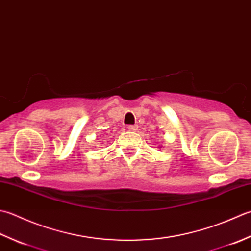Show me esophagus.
Masks as SVG:
<instances>
[{
    "label": "esophagus",
    "mask_w": 251,
    "mask_h": 251,
    "mask_svg": "<svg viewBox=\"0 0 251 251\" xmlns=\"http://www.w3.org/2000/svg\"><path fill=\"white\" fill-rule=\"evenodd\" d=\"M127 130L131 132H135L137 130V126L136 125H129L127 126Z\"/></svg>",
    "instance_id": "obj_1"
}]
</instances>
